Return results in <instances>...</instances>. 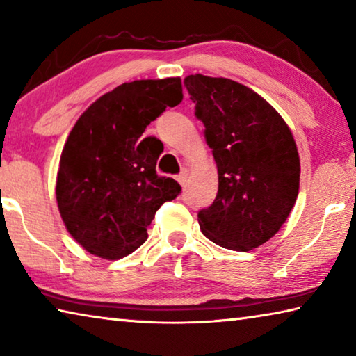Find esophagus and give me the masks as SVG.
<instances>
[{"instance_id":"1","label":"esophagus","mask_w":356,"mask_h":356,"mask_svg":"<svg viewBox=\"0 0 356 356\" xmlns=\"http://www.w3.org/2000/svg\"><path fill=\"white\" fill-rule=\"evenodd\" d=\"M177 182H179L180 185H182V186H185L186 182H188V171L184 170L182 172H180L179 176H177Z\"/></svg>"}]
</instances>
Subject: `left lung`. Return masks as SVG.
<instances>
[{
	"instance_id": "obj_1",
	"label": "left lung",
	"mask_w": 356,
	"mask_h": 356,
	"mask_svg": "<svg viewBox=\"0 0 356 356\" xmlns=\"http://www.w3.org/2000/svg\"><path fill=\"white\" fill-rule=\"evenodd\" d=\"M212 149L218 193L200 210L204 236L222 248L250 251L272 238L295 206L300 186L297 144L280 113L229 78L184 80Z\"/></svg>"
}]
</instances>
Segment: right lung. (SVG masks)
I'll return each instance as SVG.
<instances>
[{
    "label": "right lung",
    "mask_w": 356,
    "mask_h": 356,
    "mask_svg": "<svg viewBox=\"0 0 356 356\" xmlns=\"http://www.w3.org/2000/svg\"><path fill=\"white\" fill-rule=\"evenodd\" d=\"M184 99L180 78L136 80L106 92L78 118L64 144L56 201L65 227L104 259L129 256L146 242L155 212L180 185L155 171L160 152L141 136Z\"/></svg>",
    "instance_id": "obj_1"
}]
</instances>
